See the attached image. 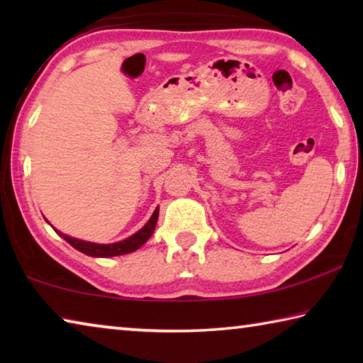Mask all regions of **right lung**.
I'll list each match as a JSON object with an SVG mask.
<instances>
[{
    "label": "right lung",
    "mask_w": 363,
    "mask_h": 363,
    "mask_svg": "<svg viewBox=\"0 0 363 363\" xmlns=\"http://www.w3.org/2000/svg\"><path fill=\"white\" fill-rule=\"evenodd\" d=\"M157 220H158V206L155 208V211H153L150 219L147 220L143 229H139L136 233H133L131 237L125 238V240H120L115 243H94V242L79 240V238L65 235V233L59 232L57 229H54V227L52 229L56 230L65 242H69L73 248L82 251L84 255L93 256V257H112V256L133 253V251H136L143 247V245L152 237L153 230H155Z\"/></svg>",
    "instance_id": "add662e5"
}]
</instances>
